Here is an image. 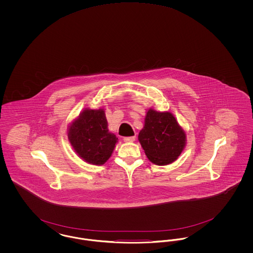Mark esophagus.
Segmentation results:
<instances>
[{"mask_svg": "<svg viewBox=\"0 0 253 253\" xmlns=\"http://www.w3.org/2000/svg\"><path fill=\"white\" fill-rule=\"evenodd\" d=\"M123 140L125 142H133L135 140V136H127V137H124Z\"/></svg>", "mask_w": 253, "mask_h": 253, "instance_id": "esophagus-1", "label": "esophagus"}]
</instances>
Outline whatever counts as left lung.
I'll return each instance as SVG.
<instances>
[{
  "label": "left lung",
  "instance_id": "1",
  "mask_svg": "<svg viewBox=\"0 0 253 253\" xmlns=\"http://www.w3.org/2000/svg\"><path fill=\"white\" fill-rule=\"evenodd\" d=\"M138 140L148 159L157 165L175 161L186 145V133L169 112L148 110Z\"/></svg>",
  "mask_w": 253,
  "mask_h": 253
}]
</instances>
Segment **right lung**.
<instances>
[{
	"instance_id": "obj_1",
	"label": "right lung",
	"mask_w": 253,
	"mask_h": 253,
	"mask_svg": "<svg viewBox=\"0 0 253 253\" xmlns=\"http://www.w3.org/2000/svg\"><path fill=\"white\" fill-rule=\"evenodd\" d=\"M68 139L77 155L87 163L104 164L118 142L116 134L109 132L103 109H85L70 124Z\"/></svg>"
}]
</instances>
